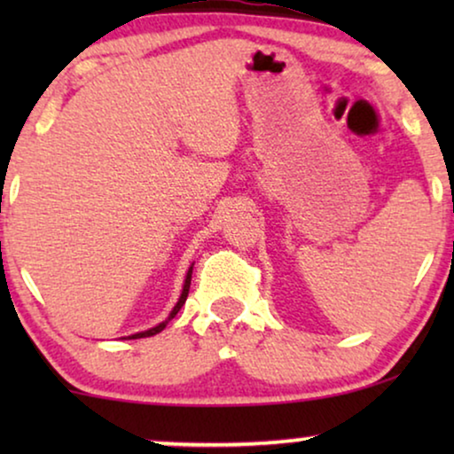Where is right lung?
I'll use <instances>...</instances> for the list:
<instances>
[{
    "label": "right lung",
    "mask_w": 454,
    "mask_h": 454,
    "mask_svg": "<svg viewBox=\"0 0 454 454\" xmlns=\"http://www.w3.org/2000/svg\"><path fill=\"white\" fill-rule=\"evenodd\" d=\"M190 281H192V269L188 270V275H185V283H184V291H182V295H179V301L176 303V308L171 309V314H169V318H167L165 322H160L159 326H154V328H148V331H145V333H136V334H132V337H128V339H145V337H153V334H157V333H160L163 331V328L169 325V320L171 318H176V314L179 312V309H182V306L185 303V300H188V291H190Z\"/></svg>",
    "instance_id": "add662e5"
}]
</instances>
